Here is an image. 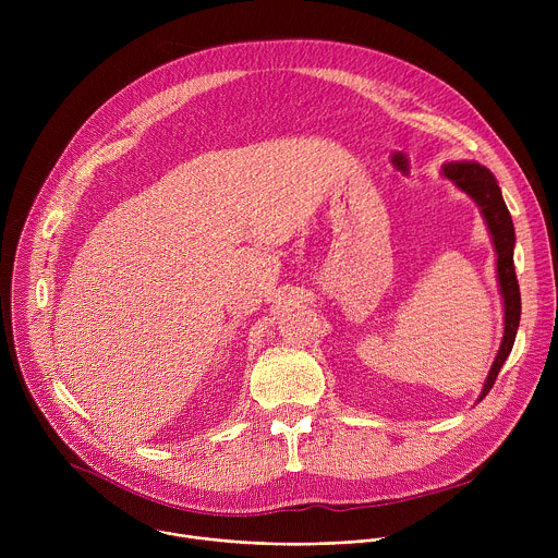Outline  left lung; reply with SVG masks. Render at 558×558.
<instances>
[{
	"mask_svg": "<svg viewBox=\"0 0 558 558\" xmlns=\"http://www.w3.org/2000/svg\"><path fill=\"white\" fill-rule=\"evenodd\" d=\"M441 174L450 179L461 192H465L476 203V207L482 209V216L488 225L493 245L497 252V280L504 298V340L490 366V373L484 381V388L480 392V402H482L490 392L504 362L512 351L519 320H521V293H519V282L514 274V241H517L514 225L506 207V201L501 196V187L486 166L476 161H450L441 166Z\"/></svg>",
	"mask_w": 558,
	"mask_h": 558,
	"instance_id": "left-lung-1",
	"label": "left lung"
}]
</instances>
